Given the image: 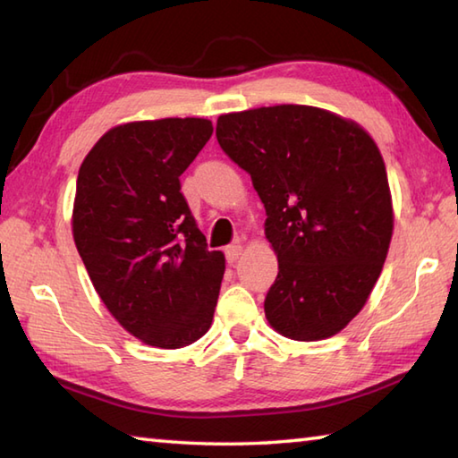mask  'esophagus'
<instances>
[{"label": "esophagus", "instance_id": "1", "mask_svg": "<svg viewBox=\"0 0 458 458\" xmlns=\"http://www.w3.org/2000/svg\"><path fill=\"white\" fill-rule=\"evenodd\" d=\"M243 255V245L239 243H233L225 249V257H227V263H237V259Z\"/></svg>", "mask_w": 458, "mask_h": 458}]
</instances>
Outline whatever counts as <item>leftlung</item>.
<instances>
[{"instance_id":"1","label":"left lung","mask_w":458,"mask_h":458,"mask_svg":"<svg viewBox=\"0 0 458 458\" xmlns=\"http://www.w3.org/2000/svg\"><path fill=\"white\" fill-rule=\"evenodd\" d=\"M221 149L251 175L279 273L265 317L293 341L341 333L365 307L393 237L383 155L363 127L310 106L217 119Z\"/></svg>"}]
</instances>
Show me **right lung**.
<instances>
[{
	"label": "right lung",
	"instance_id": "add662e5",
	"mask_svg": "<svg viewBox=\"0 0 458 458\" xmlns=\"http://www.w3.org/2000/svg\"><path fill=\"white\" fill-rule=\"evenodd\" d=\"M211 133L201 117L117 125L77 175L72 229L93 287L127 333L157 349L209 331L225 273L179 183Z\"/></svg>",
	"mask_w": 458,
	"mask_h": 458
}]
</instances>
